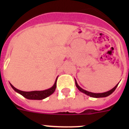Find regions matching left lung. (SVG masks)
<instances>
[{
    "instance_id": "left-lung-1",
    "label": "left lung",
    "mask_w": 129,
    "mask_h": 129,
    "mask_svg": "<svg viewBox=\"0 0 129 129\" xmlns=\"http://www.w3.org/2000/svg\"><path fill=\"white\" fill-rule=\"evenodd\" d=\"M75 81H76V86H77V88H78V90L80 91V92H83V93L85 94L86 95H88V96H90L92 97V98H105V97L109 96V95H110V94H111L115 90H116V88H117V86H118V84H119V83H118V84H117V85H116L113 88H112L111 90L107 91V92H103V93H93V92H88V91H86L85 90L83 89L82 88H81L80 86H79L76 79H75Z\"/></svg>"
}]
</instances>
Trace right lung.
I'll use <instances>...</instances> for the list:
<instances>
[{"instance_id":"add662e5","label":"right lung","mask_w":129,"mask_h":129,"mask_svg":"<svg viewBox=\"0 0 129 129\" xmlns=\"http://www.w3.org/2000/svg\"><path fill=\"white\" fill-rule=\"evenodd\" d=\"M57 77L55 79V81L54 83V85L52 86L51 88H48V89L44 90H41V91H31V92H24V91L20 90L19 89H17L16 88H15L13 85H11V83H10L11 86L12 87L13 90L15 91L16 92H17L20 95H22L24 98L28 100H42L43 99L46 98L47 97L50 96L52 95L53 92L55 90L57 86Z\"/></svg>"}]
</instances>
